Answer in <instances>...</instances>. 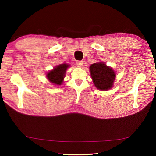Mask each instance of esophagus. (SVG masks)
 Wrapping results in <instances>:
<instances>
[{
	"mask_svg": "<svg viewBox=\"0 0 156 156\" xmlns=\"http://www.w3.org/2000/svg\"><path fill=\"white\" fill-rule=\"evenodd\" d=\"M82 65H83L82 61H76V65L77 66V67H82Z\"/></svg>",
	"mask_w": 156,
	"mask_h": 156,
	"instance_id": "1",
	"label": "esophagus"
}]
</instances>
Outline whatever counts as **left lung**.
Instances as JSON below:
<instances>
[{"mask_svg": "<svg viewBox=\"0 0 156 156\" xmlns=\"http://www.w3.org/2000/svg\"><path fill=\"white\" fill-rule=\"evenodd\" d=\"M91 78L98 89L105 91L112 88L116 74L112 68L103 62L94 63L90 66Z\"/></svg>", "mask_w": 156, "mask_h": 156, "instance_id": "8db88e82", "label": "left lung"}]
</instances>
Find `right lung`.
<instances>
[{"mask_svg":"<svg viewBox=\"0 0 156 156\" xmlns=\"http://www.w3.org/2000/svg\"><path fill=\"white\" fill-rule=\"evenodd\" d=\"M69 67L67 64L59 65L55 68L52 71L47 74V77L50 82L56 85H60L63 82V79L65 77V72Z\"/></svg>","mask_w":156,"mask_h":156,"instance_id":"1","label":"right lung"}]
</instances>
